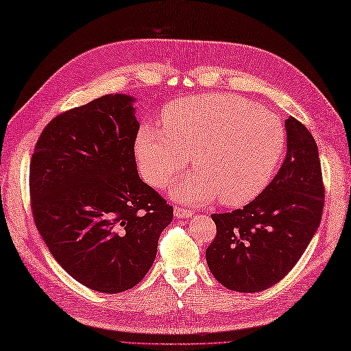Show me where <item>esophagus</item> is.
I'll list each match as a JSON object with an SVG mask.
<instances>
[{
	"mask_svg": "<svg viewBox=\"0 0 351 351\" xmlns=\"http://www.w3.org/2000/svg\"><path fill=\"white\" fill-rule=\"evenodd\" d=\"M193 215L192 210H186L183 207H174V216L177 219H184V217H189Z\"/></svg>",
	"mask_w": 351,
	"mask_h": 351,
	"instance_id": "esophagus-1",
	"label": "esophagus"
}]
</instances>
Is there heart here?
I'll list each match as a JSON object with an SVG mask.
<instances>
[{
  "instance_id": "1",
  "label": "heart",
  "mask_w": 351,
  "mask_h": 351,
  "mask_svg": "<svg viewBox=\"0 0 351 351\" xmlns=\"http://www.w3.org/2000/svg\"><path fill=\"white\" fill-rule=\"evenodd\" d=\"M164 130L143 126L135 155L144 180L164 187L187 165L196 168L171 187L176 199H216L237 207L271 182L285 152V128L268 110L237 95L176 101L162 116Z\"/></svg>"
}]
</instances>
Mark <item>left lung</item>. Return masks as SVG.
<instances>
[{
    "instance_id": "1",
    "label": "left lung",
    "mask_w": 351,
    "mask_h": 351,
    "mask_svg": "<svg viewBox=\"0 0 351 351\" xmlns=\"http://www.w3.org/2000/svg\"><path fill=\"white\" fill-rule=\"evenodd\" d=\"M287 153L272 182L240 210L213 215L217 232L205 256L211 274L234 292L267 290L286 277L317 230L324 187L317 144L290 116Z\"/></svg>"
}]
</instances>
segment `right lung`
Returning a JSON list of instances; mask_svg holds the SVG:
<instances>
[{
  "mask_svg": "<svg viewBox=\"0 0 351 351\" xmlns=\"http://www.w3.org/2000/svg\"><path fill=\"white\" fill-rule=\"evenodd\" d=\"M134 102L114 93L56 116L29 165L40 235L68 274L102 293L140 283L173 221V207L136 171Z\"/></svg>",
  "mask_w": 351,
  "mask_h": 351,
  "instance_id": "right-lung-1",
  "label": "right lung"
}]
</instances>
